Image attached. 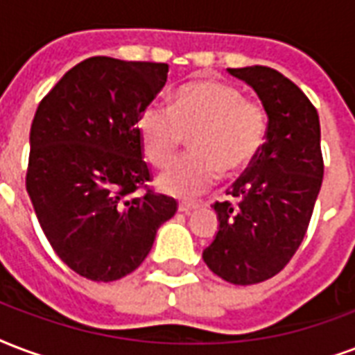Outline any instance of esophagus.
I'll list each match as a JSON object with an SVG mask.
<instances>
[{
  "instance_id": "1",
  "label": "esophagus",
  "mask_w": 355,
  "mask_h": 355,
  "mask_svg": "<svg viewBox=\"0 0 355 355\" xmlns=\"http://www.w3.org/2000/svg\"><path fill=\"white\" fill-rule=\"evenodd\" d=\"M199 207V202H191V201H182L180 205H178V210L184 214H189L191 210H196V208Z\"/></svg>"
}]
</instances>
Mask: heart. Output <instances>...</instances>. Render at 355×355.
Returning <instances> with one entry per match:
<instances>
[{"label": "heart", "instance_id": "b5f03b06", "mask_svg": "<svg viewBox=\"0 0 355 355\" xmlns=\"http://www.w3.org/2000/svg\"><path fill=\"white\" fill-rule=\"evenodd\" d=\"M143 153L164 169L191 135L193 153L175 162L158 180L166 193L189 199L202 193L223 173L248 167L264 147V105L225 81H193L178 89L173 105L150 102L137 119Z\"/></svg>", "mask_w": 355, "mask_h": 355}]
</instances>
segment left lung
Listing matches in <instances>:
<instances>
[{
	"instance_id": "obj_1",
	"label": "left lung",
	"mask_w": 355,
	"mask_h": 355,
	"mask_svg": "<svg viewBox=\"0 0 355 355\" xmlns=\"http://www.w3.org/2000/svg\"><path fill=\"white\" fill-rule=\"evenodd\" d=\"M255 89L268 113L264 147L216 201L220 231L202 251L214 274L255 285L291 262L309 227L324 177L320 121L304 91L270 67L227 69Z\"/></svg>"
}]
</instances>
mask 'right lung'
Returning <instances> with one entry per match:
<instances>
[{
	"label": "right lung",
	"instance_id": "obj_1",
	"mask_svg": "<svg viewBox=\"0 0 355 355\" xmlns=\"http://www.w3.org/2000/svg\"><path fill=\"white\" fill-rule=\"evenodd\" d=\"M166 63L89 58L40 100L26 188L48 242L76 274L134 272L177 201L148 188L137 119L166 85ZM145 189L143 196H135Z\"/></svg>",
	"mask_w": 355,
	"mask_h": 355
}]
</instances>
